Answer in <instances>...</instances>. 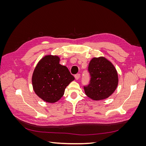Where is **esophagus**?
I'll return each mask as SVG.
<instances>
[{
  "instance_id": "obj_1",
  "label": "esophagus",
  "mask_w": 146,
  "mask_h": 146,
  "mask_svg": "<svg viewBox=\"0 0 146 146\" xmlns=\"http://www.w3.org/2000/svg\"><path fill=\"white\" fill-rule=\"evenodd\" d=\"M80 77V74H77L75 75V78H76V80H78L79 78Z\"/></svg>"
}]
</instances>
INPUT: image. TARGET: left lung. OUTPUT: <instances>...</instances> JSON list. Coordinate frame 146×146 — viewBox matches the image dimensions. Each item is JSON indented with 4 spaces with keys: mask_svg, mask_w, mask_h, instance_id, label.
Returning a JSON list of instances; mask_svg holds the SVG:
<instances>
[{
    "mask_svg": "<svg viewBox=\"0 0 146 146\" xmlns=\"http://www.w3.org/2000/svg\"><path fill=\"white\" fill-rule=\"evenodd\" d=\"M90 80L84 85L86 95L91 99L99 100L108 98L116 89L118 76L112 63L104 57L92 58L88 65Z\"/></svg>",
    "mask_w": 146,
    "mask_h": 146,
    "instance_id": "1",
    "label": "left lung"
}]
</instances>
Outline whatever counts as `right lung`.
<instances>
[{"label":"right lung","instance_id":"obj_1","mask_svg":"<svg viewBox=\"0 0 146 146\" xmlns=\"http://www.w3.org/2000/svg\"><path fill=\"white\" fill-rule=\"evenodd\" d=\"M59 62L58 56H46L39 61L33 74L35 93L47 102L54 103L60 100L66 86L74 80L67 67Z\"/></svg>","mask_w":146,"mask_h":146}]
</instances>
